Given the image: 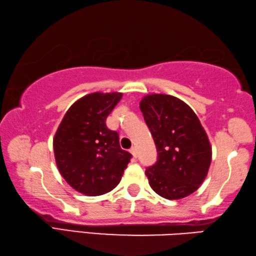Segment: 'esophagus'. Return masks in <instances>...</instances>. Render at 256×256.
Returning <instances> with one entry per match:
<instances>
[{
  "instance_id": "1",
  "label": "esophagus",
  "mask_w": 256,
  "mask_h": 256,
  "mask_svg": "<svg viewBox=\"0 0 256 256\" xmlns=\"http://www.w3.org/2000/svg\"><path fill=\"white\" fill-rule=\"evenodd\" d=\"M129 152H130V153H132V155L134 156V158H137V150H136V148H135V147H132V148H130V150H129Z\"/></svg>"
}]
</instances>
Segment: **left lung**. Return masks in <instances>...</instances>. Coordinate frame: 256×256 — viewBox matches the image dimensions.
Listing matches in <instances>:
<instances>
[{"instance_id":"left-lung-1","label":"left lung","mask_w":256,"mask_h":256,"mask_svg":"<svg viewBox=\"0 0 256 256\" xmlns=\"http://www.w3.org/2000/svg\"><path fill=\"white\" fill-rule=\"evenodd\" d=\"M140 106L158 150V160L145 172L150 188L168 200L194 194L207 176L212 155L199 118L168 94H148Z\"/></svg>"}]
</instances>
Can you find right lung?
<instances>
[{
	"label": "right lung",
	"instance_id": "obj_1",
	"mask_svg": "<svg viewBox=\"0 0 256 256\" xmlns=\"http://www.w3.org/2000/svg\"><path fill=\"white\" fill-rule=\"evenodd\" d=\"M122 93L88 94L70 106L54 137L62 176L85 196H101L119 184L132 154L121 150L119 135L106 127Z\"/></svg>",
	"mask_w": 256,
	"mask_h": 256
}]
</instances>
